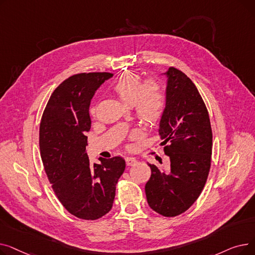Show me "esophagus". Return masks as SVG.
<instances>
[{
	"label": "esophagus",
	"instance_id": "obj_1",
	"mask_svg": "<svg viewBox=\"0 0 255 255\" xmlns=\"http://www.w3.org/2000/svg\"><path fill=\"white\" fill-rule=\"evenodd\" d=\"M125 161H126V164L128 166H131V165H134L136 163V159L133 158V157H126Z\"/></svg>",
	"mask_w": 255,
	"mask_h": 255
}]
</instances>
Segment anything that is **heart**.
Listing matches in <instances>:
<instances>
[{
    "label": "heart",
    "instance_id": "1",
    "mask_svg": "<svg viewBox=\"0 0 255 255\" xmlns=\"http://www.w3.org/2000/svg\"><path fill=\"white\" fill-rule=\"evenodd\" d=\"M112 89L124 103L134 106L142 124L154 125L162 117L165 97L163 88L157 80L150 79L142 84L138 74L126 72L116 80Z\"/></svg>",
    "mask_w": 255,
    "mask_h": 255
}]
</instances>
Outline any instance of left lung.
Wrapping results in <instances>:
<instances>
[{"mask_svg":"<svg viewBox=\"0 0 255 255\" xmlns=\"http://www.w3.org/2000/svg\"><path fill=\"white\" fill-rule=\"evenodd\" d=\"M166 104L160 121L159 135L168 169L155 164L144 190L152 210L175 217L188 210L202 193L211 168L213 135L209 113L192 80L169 67Z\"/></svg>","mask_w":255,"mask_h":255,"instance_id":"left-lung-1","label":"left lung"}]
</instances>
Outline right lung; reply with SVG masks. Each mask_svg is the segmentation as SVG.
Returning a JSON list of instances; mask_svg holds the SVG:
<instances>
[{"instance_id":"1","label":"right lung","mask_w":255,"mask_h":255,"mask_svg":"<svg viewBox=\"0 0 255 255\" xmlns=\"http://www.w3.org/2000/svg\"><path fill=\"white\" fill-rule=\"evenodd\" d=\"M109 72L77 73L53 91L39 128V146L51 188L73 216L96 220L113 208L116 185L125 170L122 157L92 164L86 153L89 107Z\"/></svg>"}]
</instances>
